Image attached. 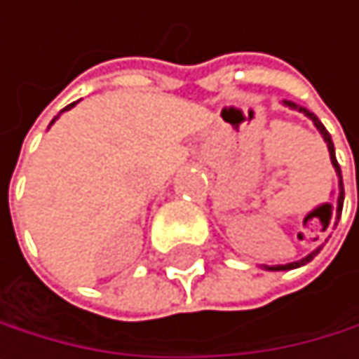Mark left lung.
<instances>
[{
    "mask_svg": "<svg viewBox=\"0 0 359 359\" xmlns=\"http://www.w3.org/2000/svg\"><path fill=\"white\" fill-rule=\"evenodd\" d=\"M283 104L285 107H289V109H293V111H299V113H304L306 115L313 123H315V128L319 130V135L323 137V141L327 143V151H330V160H332V167H334V171H336V175H338V208H336V218H340V212H343V201H345V186H343V173H340V167H338V160H336V154H334V143H332V137H330V133L325 130V126L319 121V117L315 115V113H311L309 109H304V107H297L295 102H291V100H283ZM323 246H319V248H315L311 255H306L304 259H299V261H293V263H285V265H263V270H270V272H283V270H295V267H302V265H306V263H311L317 255H319V250H321Z\"/></svg>",
    "mask_w": 359,
    "mask_h": 359,
    "instance_id": "left-lung-1",
    "label": "left lung"
}]
</instances>
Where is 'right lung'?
<instances>
[{"label": "right lung", "instance_id": "obj_1", "mask_svg": "<svg viewBox=\"0 0 359 359\" xmlns=\"http://www.w3.org/2000/svg\"><path fill=\"white\" fill-rule=\"evenodd\" d=\"M74 104H76V102H72V104H68V107H66V109H64V111H68V109H72V107H74ZM55 119H57V117H55ZM55 119H53V121H50V123H55Z\"/></svg>", "mask_w": 359, "mask_h": 359}]
</instances>
